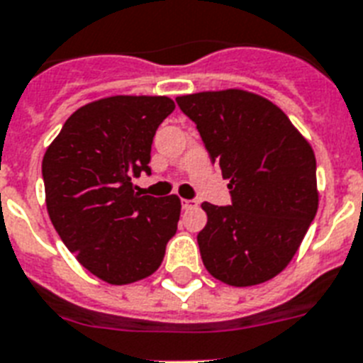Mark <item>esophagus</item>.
<instances>
[{
  "label": "esophagus",
  "mask_w": 363,
  "mask_h": 363,
  "mask_svg": "<svg viewBox=\"0 0 363 363\" xmlns=\"http://www.w3.org/2000/svg\"><path fill=\"white\" fill-rule=\"evenodd\" d=\"M182 208H184V210H193V208H196V200H182Z\"/></svg>",
  "instance_id": "34e87169"
}]
</instances>
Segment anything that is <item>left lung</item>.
Masks as SVG:
<instances>
[{"label": "left lung", "instance_id": "obj_1", "mask_svg": "<svg viewBox=\"0 0 363 363\" xmlns=\"http://www.w3.org/2000/svg\"><path fill=\"white\" fill-rule=\"evenodd\" d=\"M176 103L230 182V206L202 204L208 223L196 242L206 269L232 286L272 279L291 262L317 213L311 146L285 112L260 95L225 89Z\"/></svg>", "mask_w": 363, "mask_h": 363}]
</instances>
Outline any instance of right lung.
<instances>
[{
  "instance_id": "obj_1",
  "label": "right lung",
  "mask_w": 363,
  "mask_h": 363,
  "mask_svg": "<svg viewBox=\"0 0 363 363\" xmlns=\"http://www.w3.org/2000/svg\"><path fill=\"white\" fill-rule=\"evenodd\" d=\"M174 108L168 97L144 95L89 103L65 121L43 159L52 225L78 262L110 285L152 275L178 230V196L140 195L133 184L152 174L153 136Z\"/></svg>"
}]
</instances>
